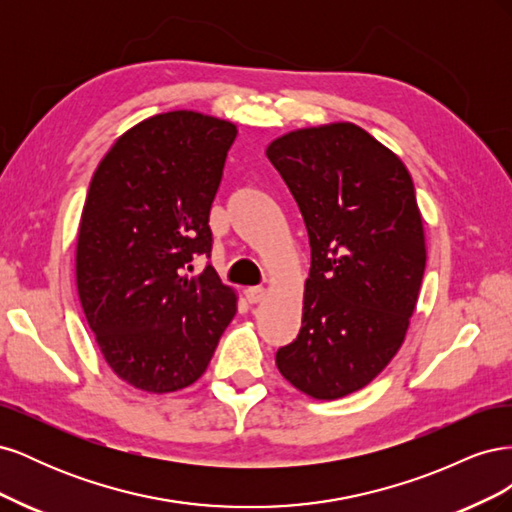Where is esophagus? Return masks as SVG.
I'll use <instances>...</instances> for the list:
<instances>
[{"label": "esophagus", "mask_w": 512, "mask_h": 512, "mask_svg": "<svg viewBox=\"0 0 512 512\" xmlns=\"http://www.w3.org/2000/svg\"><path fill=\"white\" fill-rule=\"evenodd\" d=\"M267 294V288L265 286H250L245 290V297H247V301L250 303H258L262 297H265Z\"/></svg>", "instance_id": "1"}]
</instances>
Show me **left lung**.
<instances>
[{
    "label": "left lung",
    "mask_w": 512,
    "mask_h": 512,
    "mask_svg": "<svg viewBox=\"0 0 512 512\" xmlns=\"http://www.w3.org/2000/svg\"><path fill=\"white\" fill-rule=\"evenodd\" d=\"M267 158L301 209L312 247L303 327L275 354L316 399L374 380L404 342L425 273V235L404 162L354 123L277 138Z\"/></svg>",
    "instance_id": "obj_1"
}]
</instances>
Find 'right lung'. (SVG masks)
Here are the masks:
<instances>
[{
    "label": "right lung",
    "mask_w": 512,
    "mask_h": 512,
    "mask_svg": "<svg viewBox=\"0 0 512 512\" xmlns=\"http://www.w3.org/2000/svg\"><path fill=\"white\" fill-rule=\"evenodd\" d=\"M237 128L192 111L138 123L89 183L76 243V286L89 329L115 374L147 393L205 374L237 312L235 292L207 262L209 211Z\"/></svg>",
    "instance_id": "add662e5"
}]
</instances>
